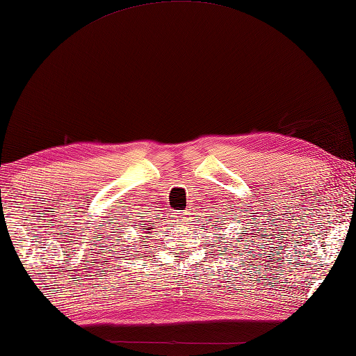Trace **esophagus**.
Returning <instances> with one entry per match:
<instances>
[{
  "label": "esophagus",
  "mask_w": 356,
  "mask_h": 356,
  "mask_svg": "<svg viewBox=\"0 0 356 356\" xmlns=\"http://www.w3.org/2000/svg\"><path fill=\"white\" fill-rule=\"evenodd\" d=\"M177 213H179V218H180L181 221L188 220V217H189V212H188V211H185V212H177Z\"/></svg>",
  "instance_id": "esophagus-1"
}]
</instances>
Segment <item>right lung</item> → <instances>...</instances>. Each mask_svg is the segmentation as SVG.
<instances>
[{
	"mask_svg": "<svg viewBox=\"0 0 356 356\" xmlns=\"http://www.w3.org/2000/svg\"><path fill=\"white\" fill-rule=\"evenodd\" d=\"M144 227H147V226H144ZM150 229H154V227H153V222H150V227H147V232H148V230H150Z\"/></svg>",
	"mask_w": 356,
	"mask_h": 356,
	"instance_id": "right-lung-1",
	"label": "right lung"
}]
</instances>
